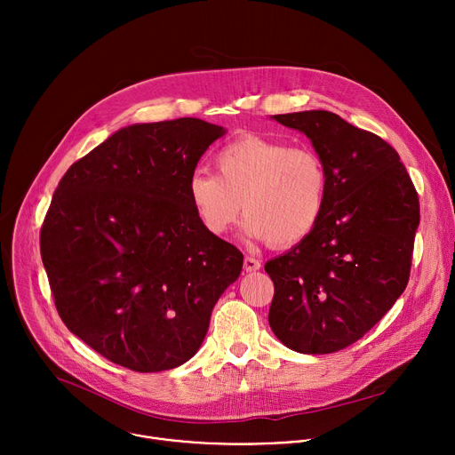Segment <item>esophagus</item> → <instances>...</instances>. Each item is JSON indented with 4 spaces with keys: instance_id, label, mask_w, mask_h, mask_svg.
<instances>
[{
    "instance_id": "34e87169",
    "label": "esophagus",
    "mask_w": 455,
    "mask_h": 455,
    "mask_svg": "<svg viewBox=\"0 0 455 455\" xmlns=\"http://www.w3.org/2000/svg\"><path fill=\"white\" fill-rule=\"evenodd\" d=\"M259 268H261V261H259V259L250 257V255L244 257V270L246 272H257Z\"/></svg>"
}]
</instances>
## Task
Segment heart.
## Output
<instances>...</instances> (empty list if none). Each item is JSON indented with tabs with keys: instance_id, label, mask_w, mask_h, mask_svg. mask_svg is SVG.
Wrapping results in <instances>:
<instances>
[{
	"instance_id": "1",
	"label": "heart",
	"mask_w": 455,
	"mask_h": 455,
	"mask_svg": "<svg viewBox=\"0 0 455 455\" xmlns=\"http://www.w3.org/2000/svg\"><path fill=\"white\" fill-rule=\"evenodd\" d=\"M187 194L209 234H227L243 209L250 237L291 246L315 230L326 209L328 172L307 148L244 137L216 155V174L192 172Z\"/></svg>"
}]
</instances>
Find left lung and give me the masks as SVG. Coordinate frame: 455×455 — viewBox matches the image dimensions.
<instances>
[{"instance_id": "left-lung-1", "label": "left lung", "mask_w": 455, "mask_h": 455, "mask_svg": "<svg viewBox=\"0 0 455 455\" xmlns=\"http://www.w3.org/2000/svg\"><path fill=\"white\" fill-rule=\"evenodd\" d=\"M304 133L328 172L315 230L265 265L270 328L304 355L340 351L395 306L411 275L419 200L400 155L323 109L274 115Z\"/></svg>"}]
</instances>
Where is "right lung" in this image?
Here are the masks:
<instances>
[{
	"instance_id": "obj_1",
	"label": "right lung",
	"mask_w": 455,
	"mask_h": 455,
	"mask_svg": "<svg viewBox=\"0 0 455 455\" xmlns=\"http://www.w3.org/2000/svg\"><path fill=\"white\" fill-rule=\"evenodd\" d=\"M227 132L200 118L133 124L57 185L41 257L59 316L99 355L137 372L196 355L243 253L209 234L187 183Z\"/></svg>"
}]
</instances>
